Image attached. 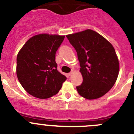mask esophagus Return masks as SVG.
Instances as JSON below:
<instances>
[{"instance_id":"1","label":"esophagus","mask_w":134,"mask_h":134,"mask_svg":"<svg viewBox=\"0 0 134 134\" xmlns=\"http://www.w3.org/2000/svg\"><path fill=\"white\" fill-rule=\"evenodd\" d=\"M73 73H74V72H73V71H71V72H70L68 75H69V76H71L73 74Z\"/></svg>"}]
</instances>
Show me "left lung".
<instances>
[{"mask_svg": "<svg viewBox=\"0 0 134 134\" xmlns=\"http://www.w3.org/2000/svg\"><path fill=\"white\" fill-rule=\"evenodd\" d=\"M79 61L82 82L77 90L88 100L104 96L115 84L119 61L112 45L95 31L86 30L66 36Z\"/></svg>", "mask_w": 134, "mask_h": 134, "instance_id": "8db88e82", "label": "left lung"}]
</instances>
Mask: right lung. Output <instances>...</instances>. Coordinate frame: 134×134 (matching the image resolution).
<instances>
[{"instance_id": "obj_1", "label": "right lung", "mask_w": 134, "mask_h": 134, "mask_svg": "<svg viewBox=\"0 0 134 134\" xmlns=\"http://www.w3.org/2000/svg\"><path fill=\"white\" fill-rule=\"evenodd\" d=\"M64 36L41 34L30 38L16 58L17 77L25 91L38 98H48L61 89L66 77L57 71L55 53Z\"/></svg>"}]
</instances>
